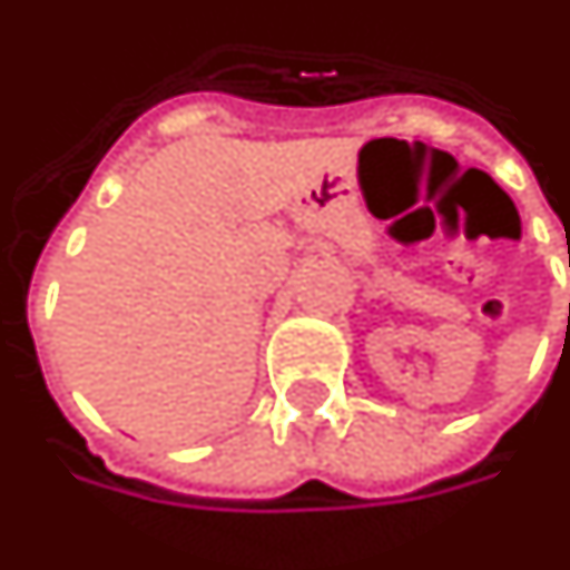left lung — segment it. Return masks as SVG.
I'll return each instance as SVG.
<instances>
[{
    "instance_id": "1",
    "label": "left lung",
    "mask_w": 570,
    "mask_h": 570,
    "mask_svg": "<svg viewBox=\"0 0 570 570\" xmlns=\"http://www.w3.org/2000/svg\"><path fill=\"white\" fill-rule=\"evenodd\" d=\"M568 268H570V256H568Z\"/></svg>"
}]
</instances>
